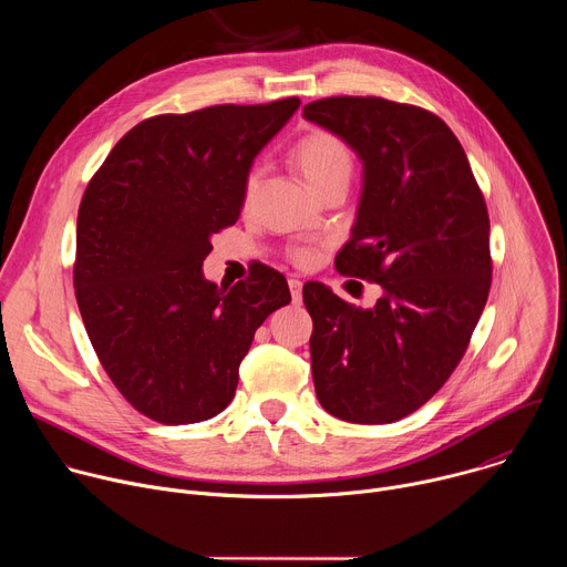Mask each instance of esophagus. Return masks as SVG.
<instances>
[{
  "instance_id": "1",
  "label": "esophagus",
  "mask_w": 567,
  "mask_h": 567,
  "mask_svg": "<svg viewBox=\"0 0 567 567\" xmlns=\"http://www.w3.org/2000/svg\"><path fill=\"white\" fill-rule=\"evenodd\" d=\"M289 291H291L293 302H300V300H302V282H300L298 278H291V280H289Z\"/></svg>"
}]
</instances>
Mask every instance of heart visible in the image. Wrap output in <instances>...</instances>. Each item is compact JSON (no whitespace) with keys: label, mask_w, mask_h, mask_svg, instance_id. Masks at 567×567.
Instances as JSON below:
<instances>
[{"label":"heart","mask_w":567,"mask_h":567,"mask_svg":"<svg viewBox=\"0 0 567 567\" xmlns=\"http://www.w3.org/2000/svg\"><path fill=\"white\" fill-rule=\"evenodd\" d=\"M293 161L298 171L302 173V177L307 179V184L316 193L337 182H350L352 166H354L348 145L328 132H311L305 138H300L293 147ZM258 182H260V175L258 171H254L245 188L247 202L254 199ZM293 260L300 265H307L313 260V251L298 249L293 251Z\"/></svg>","instance_id":"1"}]
</instances>
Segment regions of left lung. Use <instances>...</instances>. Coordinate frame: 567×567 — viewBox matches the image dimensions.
Returning <instances> with one entry per match:
<instances>
[{"instance_id": "1", "label": "left lung", "mask_w": 567, "mask_h": 567, "mask_svg": "<svg viewBox=\"0 0 567 567\" xmlns=\"http://www.w3.org/2000/svg\"><path fill=\"white\" fill-rule=\"evenodd\" d=\"M302 116L361 161V197L341 274L377 280L374 307L307 282L320 406L352 424H392L444 385L492 287L489 215L468 158L435 114L383 99H322Z\"/></svg>"}]
</instances>
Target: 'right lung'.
I'll use <instances>...</instances> for the list:
<instances>
[{"label": "right lung", "mask_w": 567, "mask_h": 567, "mask_svg": "<svg viewBox=\"0 0 567 567\" xmlns=\"http://www.w3.org/2000/svg\"><path fill=\"white\" fill-rule=\"evenodd\" d=\"M300 107L217 105L138 123L78 210L73 287L87 337L121 394L161 424L221 413L265 318L289 305L267 265L217 287L210 237L235 224L256 156Z\"/></svg>", "instance_id": "obj_1"}]
</instances>
